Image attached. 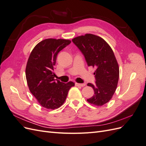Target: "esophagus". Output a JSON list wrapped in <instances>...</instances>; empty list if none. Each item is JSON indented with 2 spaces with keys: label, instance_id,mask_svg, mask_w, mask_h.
Returning a JSON list of instances; mask_svg holds the SVG:
<instances>
[{
  "label": "esophagus",
  "instance_id": "1",
  "mask_svg": "<svg viewBox=\"0 0 146 146\" xmlns=\"http://www.w3.org/2000/svg\"><path fill=\"white\" fill-rule=\"evenodd\" d=\"M75 85L77 86H80V87H83L85 86V83H75Z\"/></svg>",
  "mask_w": 146,
  "mask_h": 146
}]
</instances>
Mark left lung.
Wrapping results in <instances>:
<instances>
[{
	"label": "left lung",
	"mask_w": 146,
	"mask_h": 146,
	"mask_svg": "<svg viewBox=\"0 0 146 146\" xmlns=\"http://www.w3.org/2000/svg\"><path fill=\"white\" fill-rule=\"evenodd\" d=\"M72 40L85 56L88 66L96 68V84H87L93 88L94 94L87 101L102 106L111 99L119 80V68L112 48L103 38L91 33Z\"/></svg>",
	"instance_id": "1"
}]
</instances>
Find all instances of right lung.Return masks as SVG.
<instances>
[{
    "label": "right lung",
    "instance_id": "right-lung-1",
    "mask_svg": "<svg viewBox=\"0 0 146 146\" xmlns=\"http://www.w3.org/2000/svg\"><path fill=\"white\" fill-rule=\"evenodd\" d=\"M71 41L65 39H44L31 52L25 68V76L29 90L38 103L48 110L58 108L62 105L70 88L75 85L55 80L54 72L58 52Z\"/></svg>",
    "mask_w": 146,
    "mask_h": 146
}]
</instances>
